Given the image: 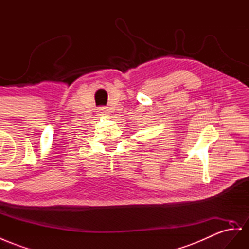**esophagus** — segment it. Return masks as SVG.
<instances>
[{"label":"esophagus","mask_w":249,"mask_h":249,"mask_svg":"<svg viewBox=\"0 0 249 249\" xmlns=\"http://www.w3.org/2000/svg\"><path fill=\"white\" fill-rule=\"evenodd\" d=\"M99 113L101 114V116H106V114H108V109L105 107H101L99 109Z\"/></svg>","instance_id":"1"}]
</instances>
